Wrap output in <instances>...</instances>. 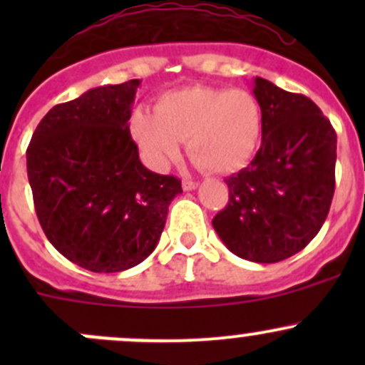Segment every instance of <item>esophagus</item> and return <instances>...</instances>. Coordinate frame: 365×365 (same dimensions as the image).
Masks as SVG:
<instances>
[{"instance_id":"1","label":"esophagus","mask_w":365,"mask_h":365,"mask_svg":"<svg viewBox=\"0 0 365 365\" xmlns=\"http://www.w3.org/2000/svg\"><path fill=\"white\" fill-rule=\"evenodd\" d=\"M182 187H183V190H187V192H189V190L197 189V182H190V180H183Z\"/></svg>"}]
</instances>
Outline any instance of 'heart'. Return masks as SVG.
I'll list each match as a JSON object with an SVG mask.
<instances>
[{
	"label": "heart",
	"mask_w": 365,
	"mask_h": 365,
	"mask_svg": "<svg viewBox=\"0 0 365 365\" xmlns=\"http://www.w3.org/2000/svg\"><path fill=\"white\" fill-rule=\"evenodd\" d=\"M263 130L259 102L247 90L187 86L157 101L155 114H132L130 132L153 169H164L187 143V153L205 171L227 175L256 155Z\"/></svg>",
	"instance_id": "1"
}]
</instances>
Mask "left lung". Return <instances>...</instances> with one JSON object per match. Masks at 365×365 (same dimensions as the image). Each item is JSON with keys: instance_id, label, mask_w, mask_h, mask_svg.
<instances>
[{"instance_id": "left-lung-1", "label": "left lung", "mask_w": 365, "mask_h": 365, "mask_svg": "<svg viewBox=\"0 0 365 365\" xmlns=\"http://www.w3.org/2000/svg\"><path fill=\"white\" fill-rule=\"evenodd\" d=\"M263 113L251 165L226 178L230 201L213 230L231 252L277 263L305 247L329 215L336 189L337 135L311 98L252 81Z\"/></svg>"}]
</instances>
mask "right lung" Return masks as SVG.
<instances>
[{"label": "right lung", "instance_id": "add662e5", "mask_svg": "<svg viewBox=\"0 0 365 365\" xmlns=\"http://www.w3.org/2000/svg\"><path fill=\"white\" fill-rule=\"evenodd\" d=\"M139 79L91 88L51 109L26 152L36 217L58 252L90 272H123L160 240L175 176L150 171L128 130Z\"/></svg>", "mask_w": 365, "mask_h": 365}]
</instances>
